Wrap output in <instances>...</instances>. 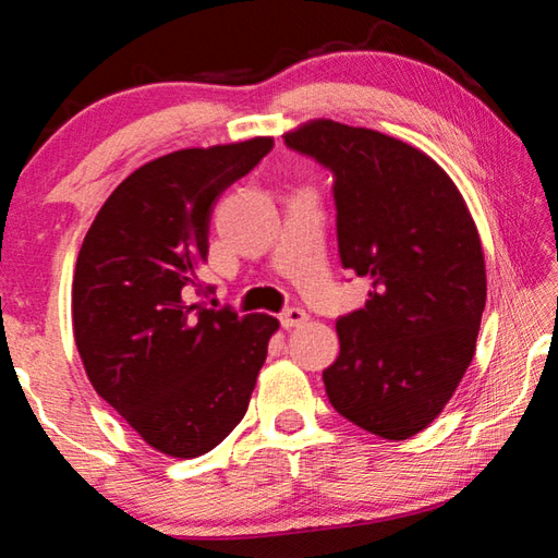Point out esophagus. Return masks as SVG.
Here are the masks:
<instances>
[{"label": "esophagus", "mask_w": 558, "mask_h": 558, "mask_svg": "<svg viewBox=\"0 0 558 558\" xmlns=\"http://www.w3.org/2000/svg\"><path fill=\"white\" fill-rule=\"evenodd\" d=\"M307 319V313L302 307H286L280 313V325L286 327V329H292V327H298V325H302Z\"/></svg>", "instance_id": "obj_1"}]
</instances>
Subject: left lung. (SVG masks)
<instances>
[{"label": "left lung", "mask_w": 558, "mask_h": 558, "mask_svg": "<svg viewBox=\"0 0 558 558\" xmlns=\"http://www.w3.org/2000/svg\"><path fill=\"white\" fill-rule=\"evenodd\" d=\"M286 145L332 172L339 258L372 280L366 305L337 319L327 399L374 436L411 438L475 354L487 298L475 221L450 177L401 140L315 120Z\"/></svg>", "instance_id": "obj_1"}]
</instances>
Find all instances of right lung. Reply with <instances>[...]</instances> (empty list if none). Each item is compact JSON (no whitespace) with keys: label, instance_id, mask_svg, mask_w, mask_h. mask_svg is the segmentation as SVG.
<instances>
[{"label":"right lung","instance_id":"right-lung-1","mask_svg":"<svg viewBox=\"0 0 558 558\" xmlns=\"http://www.w3.org/2000/svg\"><path fill=\"white\" fill-rule=\"evenodd\" d=\"M272 149L270 137L179 149L140 167L102 204L73 276V335L83 366L149 446L196 458L239 426L270 315L189 305L214 292L194 270L209 256L214 204Z\"/></svg>","mask_w":558,"mask_h":558}]
</instances>
